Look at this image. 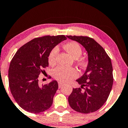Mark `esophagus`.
I'll return each instance as SVG.
<instances>
[{
	"mask_svg": "<svg viewBox=\"0 0 128 128\" xmlns=\"http://www.w3.org/2000/svg\"><path fill=\"white\" fill-rule=\"evenodd\" d=\"M63 85H64V84H62V82H58V86H59V88H61Z\"/></svg>",
	"mask_w": 128,
	"mask_h": 128,
	"instance_id": "esophagus-1",
	"label": "esophagus"
}]
</instances>
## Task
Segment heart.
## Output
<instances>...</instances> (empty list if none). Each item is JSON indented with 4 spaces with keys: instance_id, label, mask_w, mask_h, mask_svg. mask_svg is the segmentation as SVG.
Returning a JSON list of instances; mask_svg holds the SVG:
<instances>
[{
    "instance_id": "heart-1",
    "label": "heart",
    "mask_w": 128,
    "mask_h": 128,
    "mask_svg": "<svg viewBox=\"0 0 128 128\" xmlns=\"http://www.w3.org/2000/svg\"><path fill=\"white\" fill-rule=\"evenodd\" d=\"M65 49L74 58H78L82 53V49L79 44L75 42H71L64 46ZM59 48L55 46L50 50L49 54L48 61L50 64H54L56 62ZM54 76L55 79L61 82H68L78 76V72L76 69L65 66H58L54 70Z\"/></svg>"
}]
</instances>
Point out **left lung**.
<instances>
[{
  "label": "left lung",
  "mask_w": 128,
  "mask_h": 128,
  "mask_svg": "<svg viewBox=\"0 0 128 128\" xmlns=\"http://www.w3.org/2000/svg\"><path fill=\"white\" fill-rule=\"evenodd\" d=\"M66 36L84 46L88 60L84 74L76 80L80 88L73 89L68 96V103L74 110L79 113L96 112L106 102L112 90V61L104 48L94 39L86 36Z\"/></svg>",
  "instance_id": "1"
}]
</instances>
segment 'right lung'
<instances>
[{
	"label": "right lung",
	"instance_id": "1",
	"mask_svg": "<svg viewBox=\"0 0 128 128\" xmlns=\"http://www.w3.org/2000/svg\"><path fill=\"white\" fill-rule=\"evenodd\" d=\"M67 39L64 35L46 36L34 39L21 46L10 63L8 72L10 92L22 109L32 113L50 108L58 89L56 80L39 86L38 78L49 65L50 50Z\"/></svg>",
	"mask_w": 128,
	"mask_h": 128
}]
</instances>
